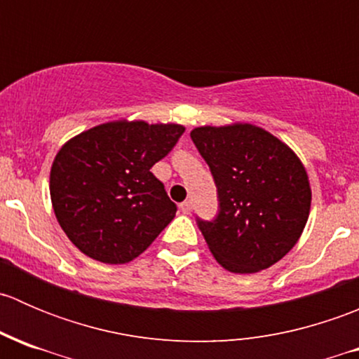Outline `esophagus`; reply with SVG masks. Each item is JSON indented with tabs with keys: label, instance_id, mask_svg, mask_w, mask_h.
<instances>
[{
	"label": "esophagus",
	"instance_id": "esophagus-1",
	"mask_svg": "<svg viewBox=\"0 0 359 359\" xmlns=\"http://www.w3.org/2000/svg\"><path fill=\"white\" fill-rule=\"evenodd\" d=\"M180 210H182V213H186V215H189L191 210H193V203H191L189 200L180 203Z\"/></svg>",
	"mask_w": 359,
	"mask_h": 359
}]
</instances>
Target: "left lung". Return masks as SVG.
<instances>
[{
	"mask_svg": "<svg viewBox=\"0 0 359 359\" xmlns=\"http://www.w3.org/2000/svg\"><path fill=\"white\" fill-rule=\"evenodd\" d=\"M217 186L219 213L198 219L210 252L224 269H267L295 247L311 210L302 161L273 133L250 123L191 132Z\"/></svg>",
	"mask_w": 359,
	"mask_h": 359,
	"instance_id": "8db88e82",
	"label": "left lung"
}]
</instances>
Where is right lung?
I'll list each match as a JSON object with an SVG mask.
<instances>
[{"instance_id":"right-lung-1","label":"right lung","mask_w":359,"mask_h":359,"mask_svg":"<svg viewBox=\"0 0 359 359\" xmlns=\"http://www.w3.org/2000/svg\"><path fill=\"white\" fill-rule=\"evenodd\" d=\"M182 125L109 121L67 140L50 170V198L64 233L90 259L126 264L173 220L175 203L151 168Z\"/></svg>"}]
</instances>
